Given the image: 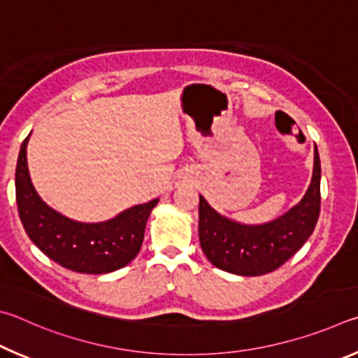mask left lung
Wrapping results in <instances>:
<instances>
[{
	"instance_id": "left-lung-1",
	"label": "left lung",
	"mask_w": 358,
	"mask_h": 358,
	"mask_svg": "<svg viewBox=\"0 0 358 358\" xmlns=\"http://www.w3.org/2000/svg\"><path fill=\"white\" fill-rule=\"evenodd\" d=\"M321 210V160L315 144L311 182L300 201L283 215L262 224L231 220L199 195V243L212 264L242 277L275 271L299 252L315 231Z\"/></svg>"
}]
</instances>
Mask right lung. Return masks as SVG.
I'll return each mask as SVG.
<instances>
[{"mask_svg": "<svg viewBox=\"0 0 358 358\" xmlns=\"http://www.w3.org/2000/svg\"><path fill=\"white\" fill-rule=\"evenodd\" d=\"M29 135L22 143L15 169L18 215L29 239L50 259L73 272L100 275L127 266L140 252L148 218L159 199L134 206L106 222H75L37 195L27 162Z\"/></svg>", "mask_w": 358, "mask_h": 358, "instance_id": "1", "label": "right lung"}]
</instances>
